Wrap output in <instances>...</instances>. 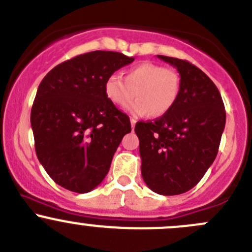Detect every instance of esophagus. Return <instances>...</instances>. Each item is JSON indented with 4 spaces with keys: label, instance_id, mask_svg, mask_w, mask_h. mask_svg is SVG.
<instances>
[{
    "label": "esophagus",
    "instance_id": "esophagus-1",
    "mask_svg": "<svg viewBox=\"0 0 252 252\" xmlns=\"http://www.w3.org/2000/svg\"><path fill=\"white\" fill-rule=\"evenodd\" d=\"M130 123H131V129H133V130H134V128H135L136 119L135 118H130Z\"/></svg>",
    "mask_w": 252,
    "mask_h": 252
}]
</instances>
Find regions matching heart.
Instances as JSON below:
<instances>
[{
	"label": "heart",
	"mask_w": 252,
	"mask_h": 252,
	"mask_svg": "<svg viewBox=\"0 0 252 252\" xmlns=\"http://www.w3.org/2000/svg\"><path fill=\"white\" fill-rule=\"evenodd\" d=\"M180 89L178 70L151 62L130 68L124 78L113 73L105 81V94L114 105L124 107L135 96L126 110L136 117L150 114L158 118L167 114L177 103Z\"/></svg>",
	"instance_id": "b5f03b06"
}]
</instances>
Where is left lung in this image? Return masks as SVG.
I'll return each instance as SVG.
<instances>
[{
  "instance_id": "left-lung-1",
  "label": "left lung",
  "mask_w": 252,
  "mask_h": 252,
  "mask_svg": "<svg viewBox=\"0 0 252 252\" xmlns=\"http://www.w3.org/2000/svg\"><path fill=\"white\" fill-rule=\"evenodd\" d=\"M157 57L177 68L182 89L168 113L136 123L141 175L152 191L179 195L192 189L215 161L225 110L217 86L201 69L179 58Z\"/></svg>"
}]
</instances>
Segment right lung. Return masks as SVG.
Here are the masks:
<instances>
[{"label": "right lung", "instance_id": "add662e5", "mask_svg": "<svg viewBox=\"0 0 252 252\" xmlns=\"http://www.w3.org/2000/svg\"><path fill=\"white\" fill-rule=\"evenodd\" d=\"M133 57L93 51L56 65L37 88L30 122L40 163L70 191L89 192L108 173L130 119L105 94V81Z\"/></svg>", "mask_w": 252, "mask_h": 252}]
</instances>
